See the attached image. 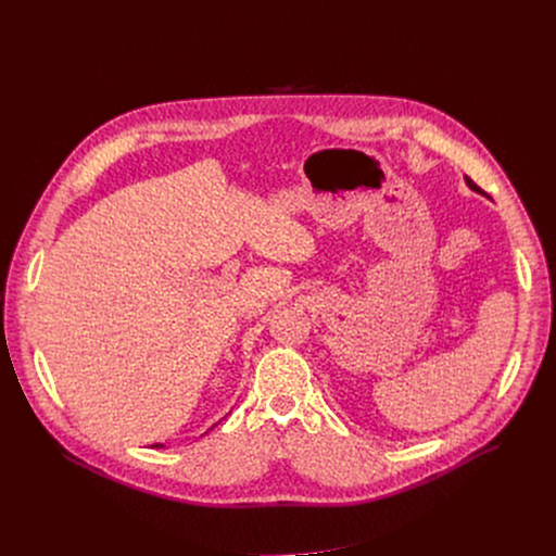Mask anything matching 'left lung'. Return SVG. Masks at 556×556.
Here are the masks:
<instances>
[{"instance_id":"left-lung-1","label":"left lung","mask_w":556,"mask_h":556,"mask_svg":"<svg viewBox=\"0 0 556 556\" xmlns=\"http://www.w3.org/2000/svg\"><path fill=\"white\" fill-rule=\"evenodd\" d=\"M466 185H468V187H470V189H472V191H478V193H484V191H482V189H480V187H478V185H475V182H472V180H470V178H466Z\"/></svg>"}]
</instances>
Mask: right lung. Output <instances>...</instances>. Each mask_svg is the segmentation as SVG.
<instances>
[{
	"mask_svg": "<svg viewBox=\"0 0 556 556\" xmlns=\"http://www.w3.org/2000/svg\"><path fill=\"white\" fill-rule=\"evenodd\" d=\"M155 446H161V444H155Z\"/></svg>",
	"mask_w": 556,
	"mask_h": 556,
	"instance_id": "1",
	"label": "right lung"
}]
</instances>
